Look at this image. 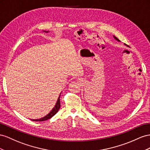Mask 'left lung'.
I'll return each instance as SVG.
<instances>
[{
    "mask_svg": "<svg viewBox=\"0 0 150 150\" xmlns=\"http://www.w3.org/2000/svg\"><path fill=\"white\" fill-rule=\"evenodd\" d=\"M113 37L114 38V39H115V40H117V41H120V40H119V39H117V38H116V37L114 36H113Z\"/></svg>",
    "mask_w": 150,
    "mask_h": 150,
    "instance_id": "1",
    "label": "left lung"
}]
</instances>
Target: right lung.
Instances as JSON below:
<instances>
[{
  "label": "right lung",
  "mask_w": 150,
  "mask_h": 150,
  "mask_svg": "<svg viewBox=\"0 0 150 150\" xmlns=\"http://www.w3.org/2000/svg\"><path fill=\"white\" fill-rule=\"evenodd\" d=\"M43 32L48 33L49 31H43ZM59 98H60V95L59 96V97H58V99L57 100V102L56 104H55V105H54V108H53V109L50 111V112L48 114H47L46 115H45V117H42V118L38 119H31V120L32 121H44L48 120V119H50L51 117H52L53 115H54L55 114L57 113V112L59 110V108H60V100H59Z\"/></svg>",
  "instance_id": "obj_1"
}]
</instances>
